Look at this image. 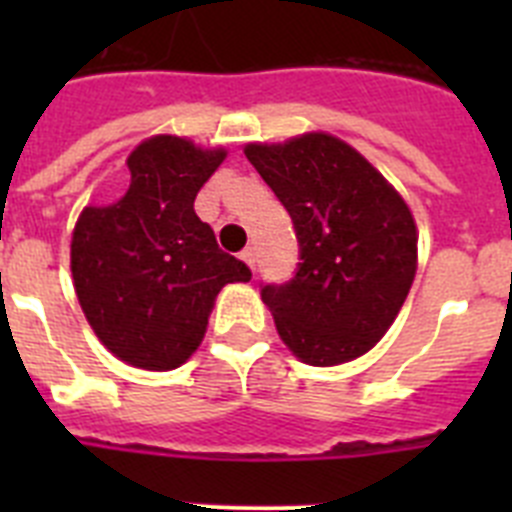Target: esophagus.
<instances>
[{
    "mask_svg": "<svg viewBox=\"0 0 512 512\" xmlns=\"http://www.w3.org/2000/svg\"><path fill=\"white\" fill-rule=\"evenodd\" d=\"M241 259L246 261V264L253 269V266H256V248H253V246L243 248V251H241Z\"/></svg>",
    "mask_w": 512,
    "mask_h": 512,
    "instance_id": "34e87169",
    "label": "esophagus"
}]
</instances>
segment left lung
Segmentation results:
<instances>
[{
  "label": "left lung",
  "instance_id": "8db88e82",
  "mask_svg": "<svg viewBox=\"0 0 512 512\" xmlns=\"http://www.w3.org/2000/svg\"><path fill=\"white\" fill-rule=\"evenodd\" d=\"M248 161L292 217L300 264L284 284H261L282 341L312 366L366 354L408 297L418 233L400 194L333 135L248 146Z\"/></svg>",
  "mask_w": 512,
  "mask_h": 512
}]
</instances>
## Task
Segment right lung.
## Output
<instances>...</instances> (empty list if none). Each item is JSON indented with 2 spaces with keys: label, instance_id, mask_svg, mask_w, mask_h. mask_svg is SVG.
I'll use <instances>...</instances> for the list:
<instances>
[{
  "label": "right lung",
  "instance_id": "1",
  "mask_svg": "<svg viewBox=\"0 0 512 512\" xmlns=\"http://www.w3.org/2000/svg\"><path fill=\"white\" fill-rule=\"evenodd\" d=\"M223 158L220 148L156 135L130 153L125 197L81 212L71 241L76 297L117 359L151 372L184 364L205 336L217 292L251 279L194 212Z\"/></svg>",
  "mask_w": 512,
  "mask_h": 512
}]
</instances>
